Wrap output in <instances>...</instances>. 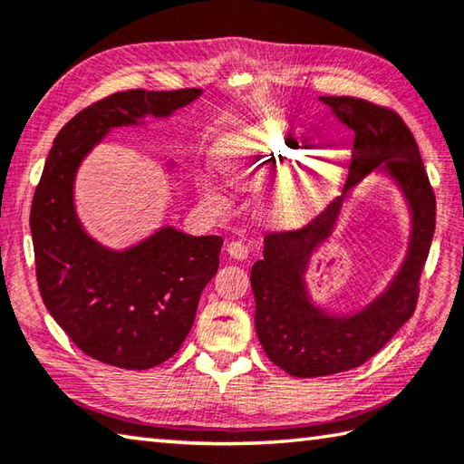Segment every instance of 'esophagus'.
Here are the masks:
<instances>
[{"mask_svg":"<svg viewBox=\"0 0 464 464\" xmlns=\"http://www.w3.org/2000/svg\"><path fill=\"white\" fill-rule=\"evenodd\" d=\"M227 254H229L233 260H246V257L249 256V249L246 243L231 241V243H227Z\"/></svg>","mask_w":464,"mask_h":464,"instance_id":"34e87169","label":"esophagus"}]
</instances>
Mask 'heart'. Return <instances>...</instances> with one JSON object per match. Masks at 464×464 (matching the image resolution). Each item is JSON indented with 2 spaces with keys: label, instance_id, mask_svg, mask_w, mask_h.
Returning a JSON list of instances; mask_svg holds the SVG:
<instances>
[{
  "label": "heart",
  "instance_id": "1",
  "mask_svg": "<svg viewBox=\"0 0 464 464\" xmlns=\"http://www.w3.org/2000/svg\"><path fill=\"white\" fill-rule=\"evenodd\" d=\"M317 149L319 139L309 130L264 124L227 137L218 149V166L235 188L251 190L274 182ZM329 184L332 174L327 169L311 171L274 194L268 200V210L280 218L307 217L324 200ZM204 194L210 200L218 198V188L213 179L204 182Z\"/></svg>",
  "mask_w": 464,
  "mask_h": 464
}]
</instances>
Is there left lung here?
Listing matches in <instances>:
<instances>
[{
    "label": "left lung",
    "mask_w": 464,
    "mask_h": 464,
    "mask_svg": "<svg viewBox=\"0 0 464 464\" xmlns=\"http://www.w3.org/2000/svg\"><path fill=\"white\" fill-rule=\"evenodd\" d=\"M354 132L343 194L301 231L266 235L264 257L251 266L256 334L274 364L311 379L364 364L387 343L418 303V285L436 229V198L411 130L392 110L350 96H321ZM387 175L411 213V239L402 264L379 295L354 312H334L312 298L306 272L316 249L339 222L343 202L370 175Z\"/></svg>",
    "instance_id": "1"
}]
</instances>
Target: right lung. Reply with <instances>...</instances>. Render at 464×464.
I'll list each match as a JSON object with an SVG mask.
<instances>
[{"mask_svg": "<svg viewBox=\"0 0 464 464\" xmlns=\"http://www.w3.org/2000/svg\"><path fill=\"white\" fill-rule=\"evenodd\" d=\"M200 96L196 88L112 93L75 114L46 157L30 210L38 288L77 348L104 364L145 371L176 354L217 274L223 239L161 225L124 249L102 246L77 217V171L112 129L171 119Z\"/></svg>", "mask_w": 464, "mask_h": 464, "instance_id": "right-lung-1", "label": "right lung"}]
</instances>
